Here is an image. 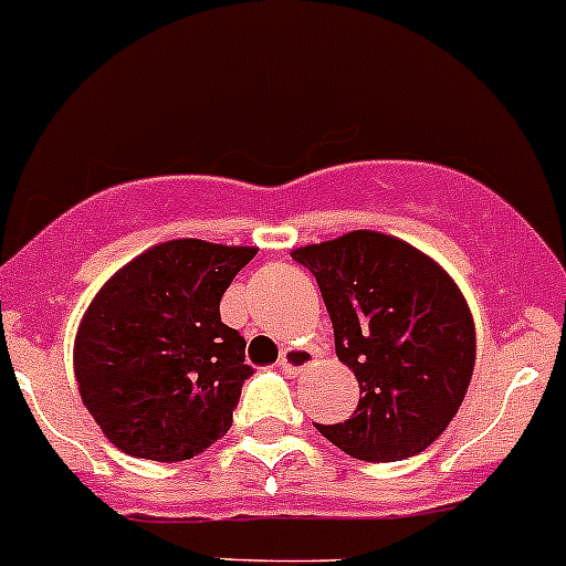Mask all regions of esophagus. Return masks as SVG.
<instances>
[{"mask_svg": "<svg viewBox=\"0 0 566 566\" xmlns=\"http://www.w3.org/2000/svg\"><path fill=\"white\" fill-rule=\"evenodd\" d=\"M316 359V352L314 349H303V346H290V349H284L282 359H279V370H282L284 376H297L301 370H306L308 365H312Z\"/></svg>", "mask_w": 566, "mask_h": 566, "instance_id": "34e87169", "label": "esophagus"}]
</instances>
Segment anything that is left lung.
<instances>
[{"instance_id":"8db88e82","label":"left lung","mask_w":566,"mask_h":566,"mask_svg":"<svg viewBox=\"0 0 566 566\" xmlns=\"http://www.w3.org/2000/svg\"><path fill=\"white\" fill-rule=\"evenodd\" d=\"M319 284L335 354L359 384L354 413L316 424L363 462L416 457L454 419L475 365V325L454 279L395 235L352 231L293 250Z\"/></svg>"}]
</instances>
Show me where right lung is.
I'll return each mask as SVG.
<instances>
[{
    "mask_svg": "<svg viewBox=\"0 0 566 566\" xmlns=\"http://www.w3.org/2000/svg\"><path fill=\"white\" fill-rule=\"evenodd\" d=\"M254 254L166 241L123 265L91 301L74 338V378L123 454L182 462L231 430L252 368L244 335L220 319V301Z\"/></svg>",
    "mask_w": 566,
    "mask_h": 566,
    "instance_id": "add662e5",
    "label": "right lung"
}]
</instances>
